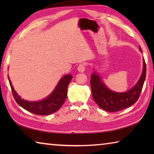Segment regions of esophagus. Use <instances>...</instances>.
Instances as JSON below:
<instances>
[{"label":"esophagus","instance_id":"obj_1","mask_svg":"<svg viewBox=\"0 0 154 154\" xmlns=\"http://www.w3.org/2000/svg\"><path fill=\"white\" fill-rule=\"evenodd\" d=\"M85 69V64H80L77 67V70L81 72H84Z\"/></svg>","mask_w":154,"mask_h":154}]
</instances>
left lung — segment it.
Returning a JSON list of instances; mask_svg holds the SVG:
<instances>
[{
    "instance_id": "obj_1",
    "label": "left lung",
    "mask_w": 154,
    "mask_h": 154,
    "mask_svg": "<svg viewBox=\"0 0 154 154\" xmlns=\"http://www.w3.org/2000/svg\"><path fill=\"white\" fill-rule=\"evenodd\" d=\"M139 49L142 52L140 47ZM145 77L146 64L143 58V72L136 85L126 92H116L109 90L94 71L90 76L92 97L96 104L105 111L116 112L126 109L134 105L139 99Z\"/></svg>"
}]
</instances>
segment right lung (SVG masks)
Returning <instances> with one entry per match:
<instances>
[{
  "label": "right lung",
  "instance_id": "obj_1",
  "mask_svg": "<svg viewBox=\"0 0 154 154\" xmlns=\"http://www.w3.org/2000/svg\"><path fill=\"white\" fill-rule=\"evenodd\" d=\"M8 78L13 95L18 105L30 113L39 116H45V115L55 113L61 108L66 98L68 85L72 79V76L71 75H64L59 81L58 85L50 95L42 100L34 101V102L25 100L21 98L15 91L9 77Z\"/></svg>",
  "mask_w": 154,
  "mask_h": 154
}]
</instances>
